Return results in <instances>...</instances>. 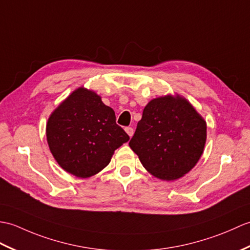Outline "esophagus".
Listing matches in <instances>:
<instances>
[{
	"label": "esophagus",
	"mask_w": 250,
	"mask_h": 250,
	"mask_svg": "<svg viewBox=\"0 0 250 250\" xmlns=\"http://www.w3.org/2000/svg\"><path fill=\"white\" fill-rule=\"evenodd\" d=\"M125 131L129 137H132V135H134V128H132V127H126Z\"/></svg>",
	"instance_id": "obj_1"
}]
</instances>
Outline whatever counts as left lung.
I'll return each mask as SVG.
<instances>
[{
	"label": "left lung",
	"mask_w": 250,
	"mask_h": 250,
	"mask_svg": "<svg viewBox=\"0 0 250 250\" xmlns=\"http://www.w3.org/2000/svg\"><path fill=\"white\" fill-rule=\"evenodd\" d=\"M205 140L207 124L195 108L168 95L146 104L129 146L149 173L173 181L195 167Z\"/></svg>",
	"instance_id": "8db88e82"
}]
</instances>
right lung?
I'll return each mask as SVG.
<instances>
[{"instance_id":"add662e5","label":"right lung","mask_w":250,"mask_h":250,"mask_svg":"<svg viewBox=\"0 0 250 250\" xmlns=\"http://www.w3.org/2000/svg\"><path fill=\"white\" fill-rule=\"evenodd\" d=\"M47 140L61 167L78 177H88L108 166L129 136L116 124L112 108L97 94L80 87L49 118Z\"/></svg>"}]
</instances>
